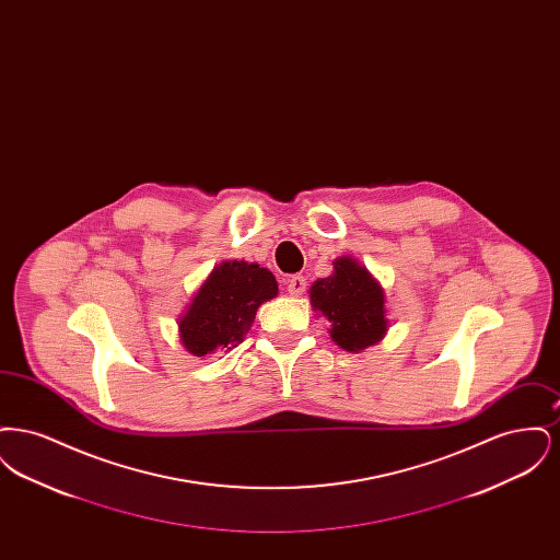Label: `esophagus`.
Masks as SVG:
<instances>
[{
  "label": "esophagus",
  "instance_id": "esophagus-1",
  "mask_svg": "<svg viewBox=\"0 0 560 560\" xmlns=\"http://www.w3.org/2000/svg\"><path fill=\"white\" fill-rule=\"evenodd\" d=\"M304 292H306V279L302 275H293L288 279V293L302 295Z\"/></svg>",
  "mask_w": 560,
  "mask_h": 560
}]
</instances>
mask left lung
<instances>
[{
	"label": "left lung",
	"mask_w": 560,
	"mask_h": 560,
	"mask_svg": "<svg viewBox=\"0 0 560 560\" xmlns=\"http://www.w3.org/2000/svg\"><path fill=\"white\" fill-rule=\"evenodd\" d=\"M384 290L354 258L334 262V275L317 279L311 288V304L331 323V340L348 352H361L386 336L388 319Z\"/></svg>",
	"instance_id": "left-lung-1"
}]
</instances>
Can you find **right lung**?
Listing matches in <instances>:
<instances>
[{"instance_id":"add662e5","label":"right lung","mask_w":560,"mask_h":560,"mask_svg":"<svg viewBox=\"0 0 560 560\" xmlns=\"http://www.w3.org/2000/svg\"><path fill=\"white\" fill-rule=\"evenodd\" d=\"M279 293L268 268L243 260L222 262L195 293L185 317L178 320L180 340L190 354L206 357L218 348L243 342L256 311Z\"/></svg>"}]
</instances>
